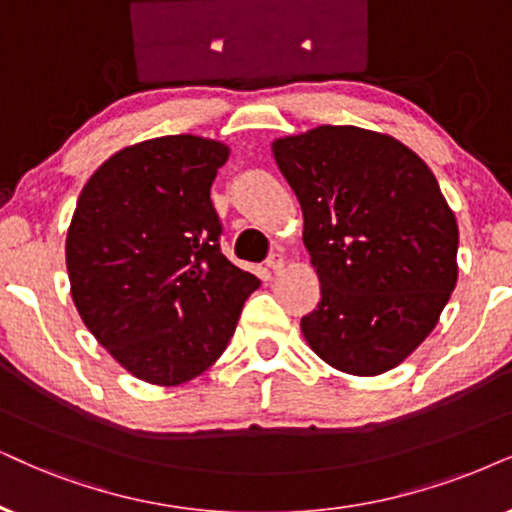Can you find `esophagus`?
Wrapping results in <instances>:
<instances>
[{
	"instance_id": "34e87169",
	"label": "esophagus",
	"mask_w": 512,
	"mask_h": 512,
	"mask_svg": "<svg viewBox=\"0 0 512 512\" xmlns=\"http://www.w3.org/2000/svg\"><path fill=\"white\" fill-rule=\"evenodd\" d=\"M269 269L274 271V274H281L283 267H286V255H281V252H276V255L269 257Z\"/></svg>"
}]
</instances>
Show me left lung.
<instances>
[{
	"mask_svg": "<svg viewBox=\"0 0 512 512\" xmlns=\"http://www.w3.org/2000/svg\"><path fill=\"white\" fill-rule=\"evenodd\" d=\"M271 151L302 205L321 281L304 340L349 375L399 366L458 281V224L435 174L390 134L352 125L281 137Z\"/></svg>",
	"mask_w": 512,
	"mask_h": 512,
	"instance_id": "obj_1",
	"label": "left lung"
}]
</instances>
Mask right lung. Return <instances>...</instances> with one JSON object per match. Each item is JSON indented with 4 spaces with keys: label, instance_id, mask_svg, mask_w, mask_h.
<instances>
[{
    "label": "right lung",
    "instance_id": "obj_1",
    "mask_svg": "<svg viewBox=\"0 0 512 512\" xmlns=\"http://www.w3.org/2000/svg\"><path fill=\"white\" fill-rule=\"evenodd\" d=\"M229 146L174 134L127 146L77 198L66 238L84 326L151 385L189 383L222 357L260 278L219 250L210 200Z\"/></svg>",
    "mask_w": 512,
    "mask_h": 512
}]
</instances>
